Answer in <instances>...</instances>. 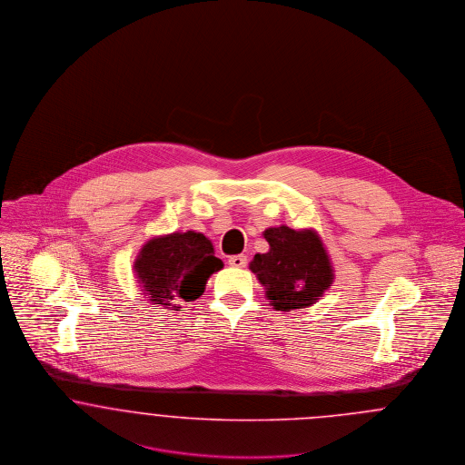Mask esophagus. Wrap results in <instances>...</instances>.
Here are the masks:
<instances>
[{
  "label": "esophagus",
  "mask_w": 465,
  "mask_h": 465,
  "mask_svg": "<svg viewBox=\"0 0 465 465\" xmlns=\"http://www.w3.org/2000/svg\"><path fill=\"white\" fill-rule=\"evenodd\" d=\"M228 265L233 266V268H243V266L247 265V258L243 254L230 256L228 258Z\"/></svg>",
  "instance_id": "obj_1"
}]
</instances>
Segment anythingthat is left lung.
I'll use <instances>...</instances> for the list:
<instances>
[{
    "label": "left lung",
    "mask_w": 465,
    "mask_h": 465,
    "mask_svg": "<svg viewBox=\"0 0 465 465\" xmlns=\"http://www.w3.org/2000/svg\"><path fill=\"white\" fill-rule=\"evenodd\" d=\"M270 245L256 254L249 268L265 286L266 298L275 310L305 309L313 305L334 279L326 247L313 230H292L286 224L268 228Z\"/></svg>",
    "instance_id": "1"
}]
</instances>
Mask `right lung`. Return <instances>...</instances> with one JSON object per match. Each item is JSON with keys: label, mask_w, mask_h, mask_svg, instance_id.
<instances>
[{"label": "right lung", "mask_w": 465, "mask_h": 465, "mask_svg": "<svg viewBox=\"0 0 465 465\" xmlns=\"http://www.w3.org/2000/svg\"><path fill=\"white\" fill-rule=\"evenodd\" d=\"M222 268L211 241L193 230L150 239L134 262L135 277L150 303L171 310L200 298L207 279Z\"/></svg>", "instance_id": "1"}]
</instances>
